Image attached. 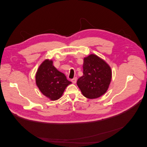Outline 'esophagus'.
Returning a JSON list of instances; mask_svg holds the SVG:
<instances>
[{
  "label": "esophagus",
  "instance_id": "34e87169",
  "mask_svg": "<svg viewBox=\"0 0 147 147\" xmlns=\"http://www.w3.org/2000/svg\"><path fill=\"white\" fill-rule=\"evenodd\" d=\"M71 82H72L74 84L76 83V82H77V78H76V77H75V78H74L73 79L71 80Z\"/></svg>",
  "mask_w": 147,
  "mask_h": 147
}]
</instances>
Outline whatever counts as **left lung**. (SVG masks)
<instances>
[{
    "label": "left lung",
    "instance_id": "1",
    "mask_svg": "<svg viewBox=\"0 0 147 147\" xmlns=\"http://www.w3.org/2000/svg\"><path fill=\"white\" fill-rule=\"evenodd\" d=\"M83 75L77 82L83 95L96 99L107 91L112 80V70L106 62L91 54L83 59Z\"/></svg>",
    "mask_w": 147,
    "mask_h": 147
}]
</instances>
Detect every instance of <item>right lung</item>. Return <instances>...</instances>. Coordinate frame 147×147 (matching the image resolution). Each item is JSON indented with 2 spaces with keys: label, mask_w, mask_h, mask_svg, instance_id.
Masks as SVG:
<instances>
[{
  "label": "right lung",
  "mask_w": 147,
  "mask_h": 147,
  "mask_svg": "<svg viewBox=\"0 0 147 147\" xmlns=\"http://www.w3.org/2000/svg\"><path fill=\"white\" fill-rule=\"evenodd\" d=\"M53 61L46 59L39 66L35 75L36 84L42 94L51 100L59 99L66 87L71 83L65 75L53 65Z\"/></svg>",
  "instance_id": "obj_1"
}]
</instances>
